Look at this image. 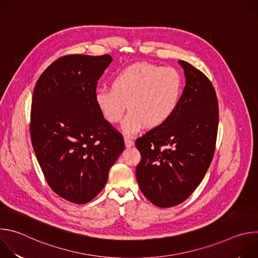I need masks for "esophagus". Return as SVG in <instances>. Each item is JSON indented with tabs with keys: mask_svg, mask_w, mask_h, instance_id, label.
I'll use <instances>...</instances> for the list:
<instances>
[{
	"mask_svg": "<svg viewBox=\"0 0 258 258\" xmlns=\"http://www.w3.org/2000/svg\"><path fill=\"white\" fill-rule=\"evenodd\" d=\"M124 143H125V146L127 147V148H130V147H132V146H134V141L130 138V137H127V136H124Z\"/></svg>",
	"mask_w": 258,
	"mask_h": 258,
	"instance_id": "1",
	"label": "esophagus"
}]
</instances>
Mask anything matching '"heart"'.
<instances>
[{"instance_id": "obj_1", "label": "heart", "mask_w": 258, "mask_h": 258, "mask_svg": "<svg viewBox=\"0 0 258 258\" xmlns=\"http://www.w3.org/2000/svg\"><path fill=\"white\" fill-rule=\"evenodd\" d=\"M180 78L174 68L142 62L117 72L112 89L97 90L95 101L110 123L121 120L128 104L131 112L122 128L134 135L146 124L158 127L171 117L180 98Z\"/></svg>"}]
</instances>
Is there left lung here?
<instances>
[{"mask_svg":"<svg viewBox=\"0 0 258 258\" xmlns=\"http://www.w3.org/2000/svg\"><path fill=\"white\" fill-rule=\"evenodd\" d=\"M186 86L175 111L161 126L136 140V169L145 197L158 207L188 199L202 181L214 155L218 127L215 90L202 71L179 60Z\"/></svg>","mask_w":258,"mask_h":258,"instance_id":"1","label":"left lung"}]
</instances>
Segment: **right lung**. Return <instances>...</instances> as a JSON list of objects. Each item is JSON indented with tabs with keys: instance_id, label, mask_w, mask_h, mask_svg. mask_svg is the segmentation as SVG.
<instances>
[{
	"instance_id": "1",
	"label": "right lung",
	"mask_w": 258,
	"mask_h": 258,
	"mask_svg": "<svg viewBox=\"0 0 258 258\" xmlns=\"http://www.w3.org/2000/svg\"><path fill=\"white\" fill-rule=\"evenodd\" d=\"M110 55L58 58L35 84L30 111L33 150L50 188L63 199L85 204L104 188L124 149L122 135L95 101Z\"/></svg>"
}]
</instances>
